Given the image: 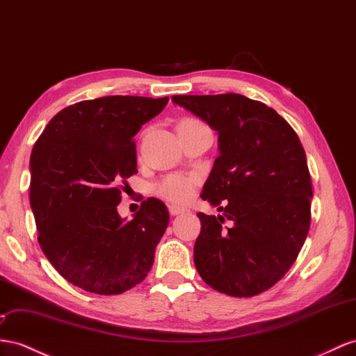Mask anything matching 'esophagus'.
Returning <instances> with one entry per match:
<instances>
[{
  "label": "esophagus",
  "instance_id": "esophagus-1",
  "mask_svg": "<svg viewBox=\"0 0 356 356\" xmlns=\"http://www.w3.org/2000/svg\"><path fill=\"white\" fill-rule=\"evenodd\" d=\"M168 211H170V215H171V216H176V215L184 213L185 209H184V207H179V206H176V204H171V206H168Z\"/></svg>",
  "mask_w": 356,
  "mask_h": 356
}]
</instances>
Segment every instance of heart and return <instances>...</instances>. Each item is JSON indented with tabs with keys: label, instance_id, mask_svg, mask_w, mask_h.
<instances>
[{
	"label": "heart",
	"instance_id": "heart-1",
	"mask_svg": "<svg viewBox=\"0 0 356 356\" xmlns=\"http://www.w3.org/2000/svg\"><path fill=\"white\" fill-rule=\"evenodd\" d=\"M186 124H202L194 118H185L179 123V126ZM198 185V177L194 175H168L161 179L154 185V194L158 197L167 200L171 203L185 204L195 194V188Z\"/></svg>",
	"mask_w": 356,
	"mask_h": 356
}]
</instances>
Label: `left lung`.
I'll use <instances>...</instances> for the list:
<instances>
[{"instance_id":"left-lung-1","label":"left lung","mask_w":356,"mask_h":356,"mask_svg":"<svg viewBox=\"0 0 356 356\" xmlns=\"http://www.w3.org/2000/svg\"><path fill=\"white\" fill-rule=\"evenodd\" d=\"M171 99L204 120L220 141L202 198L222 215L197 213L195 268L221 293L259 295L286 275L309 230L313 188L302 144L259 100L236 93Z\"/></svg>"}]
</instances>
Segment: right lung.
<instances>
[{
    "instance_id": "obj_1",
    "label": "right lung",
    "mask_w": 356,
    "mask_h": 356,
    "mask_svg": "<svg viewBox=\"0 0 356 356\" xmlns=\"http://www.w3.org/2000/svg\"><path fill=\"white\" fill-rule=\"evenodd\" d=\"M168 97L105 96L51 118L35 141L30 204L51 265L90 293L118 295L147 277L170 222L167 206L149 198L134 220L118 215L126 179L136 170L134 136Z\"/></svg>"
}]
</instances>
